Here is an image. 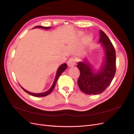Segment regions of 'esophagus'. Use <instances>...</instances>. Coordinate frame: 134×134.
Returning a JSON list of instances; mask_svg holds the SVG:
<instances>
[{"label":"esophagus","instance_id":"esophagus-1","mask_svg":"<svg viewBox=\"0 0 134 134\" xmlns=\"http://www.w3.org/2000/svg\"><path fill=\"white\" fill-rule=\"evenodd\" d=\"M67 64H68V66L69 67L74 66L75 64V61L73 58H70L69 60H68Z\"/></svg>","mask_w":134,"mask_h":134}]
</instances>
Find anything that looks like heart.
<instances>
[{
	"instance_id": "b5f03b06",
	"label": "heart",
	"mask_w": 134,
	"mask_h": 134,
	"mask_svg": "<svg viewBox=\"0 0 134 134\" xmlns=\"http://www.w3.org/2000/svg\"><path fill=\"white\" fill-rule=\"evenodd\" d=\"M80 35H82V33H80ZM87 38H88V41H87V40H85V44H86V45H87V46L89 45V44L90 43L91 41H92V37L90 36H88V37H87Z\"/></svg>"
}]
</instances>
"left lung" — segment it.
<instances>
[{
	"mask_svg": "<svg viewBox=\"0 0 134 134\" xmlns=\"http://www.w3.org/2000/svg\"><path fill=\"white\" fill-rule=\"evenodd\" d=\"M100 42L104 50L105 57L100 69L95 72L86 59L79 62L80 76L78 84L80 90L87 94H98L110 85L116 73V51L112 42L102 30L99 31Z\"/></svg>",
	"mask_w": 134,
	"mask_h": 134,
	"instance_id": "obj_1",
	"label": "left lung"
}]
</instances>
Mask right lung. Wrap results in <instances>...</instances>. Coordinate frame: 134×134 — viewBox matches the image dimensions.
Instances as JSON below:
<instances>
[{
  "instance_id": "right-lung-1",
  "label": "right lung",
  "mask_w": 134,
  "mask_h": 134,
  "mask_svg": "<svg viewBox=\"0 0 134 134\" xmlns=\"http://www.w3.org/2000/svg\"><path fill=\"white\" fill-rule=\"evenodd\" d=\"M43 28V29H46V30H48V29H50V27H43V26H36L34 28ZM67 68V64L66 63H64L63 64H62V65L60 66V67L58 68V69L57 70V72H56V75L55 76V78L54 80V82L53 83V84L52 85L51 87L47 91L45 92H43V93H31L30 92H28L27 91H26V90H25L23 88H22L21 86V88L23 89V91L26 92V93H28V94L32 95L33 96L35 97H44V96H46L48 94H49L50 93L53 91L54 88L55 87V85L56 82H57V80L58 79V78H59L60 75L62 74L63 72Z\"/></svg>"
}]
</instances>
